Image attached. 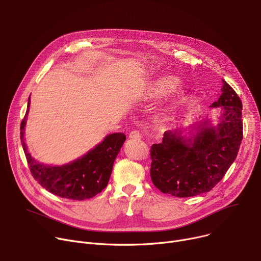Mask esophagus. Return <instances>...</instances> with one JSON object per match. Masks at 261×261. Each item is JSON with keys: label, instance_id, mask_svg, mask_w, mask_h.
Returning a JSON list of instances; mask_svg holds the SVG:
<instances>
[{"label": "esophagus", "instance_id": "esophagus-1", "mask_svg": "<svg viewBox=\"0 0 261 261\" xmlns=\"http://www.w3.org/2000/svg\"><path fill=\"white\" fill-rule=\"evenodd\" d=\"M129 138L133 139V140H139L141 138V134L139 133V131L137 130H133L129 133Z\"/></svg>", "mask_w": 261, "mask_h": 261}]
</instances>
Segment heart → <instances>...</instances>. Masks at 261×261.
Segmentation results:
<instances>
[{
    "label": "heart",
    "instance_id": "heart-1",
    "mask_svg": "<svg viewBox=\"0 0 261 261\" xmlns=\"http://www.w3.org/2000/svg\"><path fill=\"white\" fill-rule=\"evenodd\" d=\"M178 84V79L173 76H165L153 83L150 89V97L151 98H157L159 96H162V94L167 93L169 90L173 89L176 87ZM170 117V113H163L162 118L163 120H167V118Z\"/></svg>",
    "mask_w": 261,
    "mask_h": 261
}]
</instances>
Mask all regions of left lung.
I'll list each match as a JSON object with an SVG mask.
<instances>
[{"label": "left lung", "instance_id": "1", "mask_svg": "<svg viewBox=\"0 0 261 261\" xmlns=\"http://www.w3.org/2000/svg\"><path fill=\"white\" fill-rule=\"evenodd\" d=\"M222 94L211 107H222L217 127L206 121L193 137L182 131H165L162 143L151 147V179L163 194L179 198L207 193L225 176L243 140V104L223 80Z\"/></svg>", "mask_w": 261, "mask_h": 261}]
</instances>
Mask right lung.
Instances as JSON below:
<instances>
[{
  "mask_svg": "<svg viewBox=\"0 0 261 261\" xmlns=\"http://www.w3.org/2000/svg\"><path fill=\"white\" fill-rule=\"evenodd\" d=\"M29 104L30 98L28 108ZM26 115L20 124V139L33 178L46 191L64 199L81 201L101 193L108 184L113 162L125 143L126 135L110 134L100 145L74 162L62 167H48L32 158L27 150L23 141Z\"/></svg>",
  "mask_w": 261,
  "mask_h": 261,
  "instance_id": "right-lung-1",
  "label": "right lung"
}]
</instances>
